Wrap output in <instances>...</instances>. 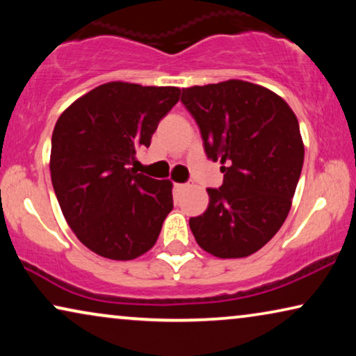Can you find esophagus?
I'll use <instances>...</instances> for the list:
<instances>
[{
    "label": "esophagus",
    "instance_id": "obj_1",
    "mask_svg": "<svg viewBox=\"0 0 356 356\" xmlns=\"http://www.w3.org/2000/svg\"><path fill=\"white\" fill-rule=\"evenodd\" d=\"M186 188H188V184H184V183H177V184H175V191H177V193H181Z\"/></svg>",
    "mask_w": 356,
    "mask_h": 356
}]
</instances>
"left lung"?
<instances>
[{"label":"left lung","mask_w":356,"mask_h":356,"mask_svg":"<svg viewBox=\"0 0 356 356\" xmlns=\"http://www.w3.org/2000/svg\"><path fill=\"white\" fill-rule=\"evenodd\" d=\"M204 150L223 184L189 218L197 245L222 259L259 251L284 225L303 168L305 145L289 104L266 87L230 79L183 89Z\"/></svg>","instance_id":"obj_1"}]
</instances>
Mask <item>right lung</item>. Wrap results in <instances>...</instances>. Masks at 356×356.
Here are the masks:
<instances>
[{
  "mask_svg": "<svg viewBox=\"0 0 356 356\" xmlns=\"http://www.w3.org/2000/svg\"><path fill=\"white\" fill-rule=\"evenodd\" d=\"M178 87L106 82L58 118L50 173L67 225L82 245L113 261H131L155 245L173 209V184L129 165L149 147L159 121L177 105Z\"/></svg>",
  "mask_w": 356,
  "mask_h": 356,
  "instance_id": "right-lung-1",
  "label": "right lung"
}]
</instances>
